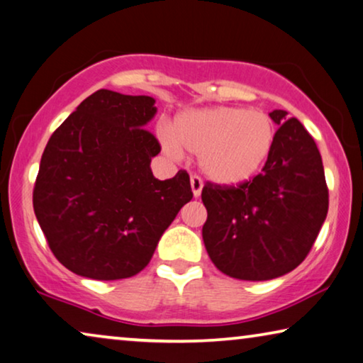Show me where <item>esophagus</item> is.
Here are the masks:
<instances>
[{"instance_id":"34e87169","label":"esophagus","mask_w":363,"mask_h":363,"mask_svg":"<svg viewBox=\"0 0 363 363\" xmlns=\"http://www.w3.org/2000/svg\"><path fill=\"white\" fill-rule=\"evenodd\" d=\"M189 183H191L193 194L198 198L201 194V189H203V180H201V177H198V175H191V178H189Z\"/></svg>"}]
</instances>
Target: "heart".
Wrapping results in <instances>:
<instances>
[{
    "label": "heart",
    "instance_id": "1",
    "mask_svg": "<svg viewBox=\"0 0 363 363\" xmlns=\"http://www.w3.org/2000/svg\"><path fill=\"white\" fill-rule=\"evenodd\" d=\"M276 141V125L266 111L211 107L178 115L167 138L172 154H199V165L222 185L248 182L263 169Z\"/></svg>",
    "mask_w": 363,
    "mask_h": 363
}]
</instances>
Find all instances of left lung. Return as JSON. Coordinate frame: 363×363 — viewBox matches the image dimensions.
<instances>
[{
  "label": "left lung",
  "mask_w": 363,
  "mask_h": 363,
  "mask_svg": "<svg viewBox=\"0 0 363 363\" xmlns=\"http://www.w3.org/2000/svg\"><path fill=\"white\" fill-rule=\"evenodd\" d=\"M279 125L261 174L238 185L206 182L203 240L217 269L242 281H269L308 256L328 214L330 193L315 139L297 118Z\"/></svg>",
  "instance_id": "8db88e82"
}]
</instances>
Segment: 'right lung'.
I'll return each instance as SVG.
<instances>
[{"mask_svg":"<svg viewBox=\"0 0 363 363\" xmlns=\"http://www.w3.org/2000/svg\"><path fill=\"white\" fill-rule=\"evenodd\" d=\"M155 100L100 89L61 123L42 154L33 211L52 253L77 276L116 281L149 264L193 191L186 170L160 182Z\"/></svg>","mask_w":363,"mask_h":363,"instance_id":"obj_1","label":"right lung"}]
</instances>
